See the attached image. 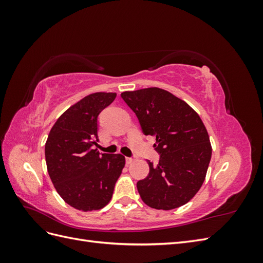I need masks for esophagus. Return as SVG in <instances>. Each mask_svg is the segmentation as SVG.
Here are the masks:
<instances>
[{"instance_id":"34e87169","label":"esophagus","mask_w":263,"mask_h":263,"mask_svg":"<svg viewBox=\"0 0 263 263\" xmlns=\"http://www.w3.org/2000/svg\"><path fill=\"white\" fill-rule=\"evenodd\" d=\"M125 159H126V163H127V164H130V163L134 161V159L130 158V157H126Z\"/></svg>"}]
</instances>
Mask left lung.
I'll return each mask as SVG.
<instances>
[{
    "mask_svg": "<svg viewBox=\"0 0 263 263\" xmlns=\"http://www.w3.org/2000/svg\"><path fill=\"white\" fill-rule=\"evenodd\" d=\"M146 136L156 137L159 163L148 161L149 174L137 182L145 204L169 211L187 203L201 189L212 157L208 130L200 116L170 92L148 87L123 92Z\"/></svg>",
    "mask_w": 263,
    "mask_h": 263,
    "instance_id": "1",
    "label": "left lung"
}]
</instances>
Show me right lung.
<instances>
[{
    "label": "right lung",
    "mask_w": 263,
    "mask_h": 263,
    "mask_svg": "<svg viewBox=\"0 0 263 263\" xmlns=\"http://www.w3.org/2000/svg\"><path fill=\"white\" fill-rule=\"evenodd\" d=\"M116 93L87 95L69 107L54 123L45 146L49 177L63 201L83 212L101 210L113 196L125 165L122 155L100 154L99 115Z\"/></svg>",
    "instance_id": "1"
}]
</instances>
